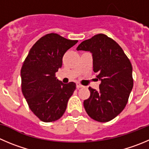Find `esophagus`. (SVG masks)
<instances>
[{
	"label": "esophagus",
	"instance_id": "esophagus-1",
	"mask_svg": "<svg viewBox=\"0 0 149 149\" xmlns=\"http://www.w3.org/2000/svg\"><path fill=\"white\" fill-rule=\"evenodd\" d=\"M76 86H77V88H80L83 87V86H82L81 84H80V83H77V85H76Z\"/></svg>",
	"mask_w": 149,
	"mask_h": 149
}]
</instances>
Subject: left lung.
<instances>
[{"mask_svg":"<svg viewBox=\"0 0 149 149\" xmlns=\"http://www.w3.org/2000/svg\"><path fill=\"white\" fill-rule=\"evenodd\" d=\"M77 50L91 52L93 72L101 81L99 91L88 88L91 95L83 102L85 110L95 121H111L124 110L132 89L131 62L119 45L102 33L83 41Z\"/></svg>","mask_w":149,"mask_h":149,"instance_id":"left-lung-1","label":"left lung"}]
</instances>
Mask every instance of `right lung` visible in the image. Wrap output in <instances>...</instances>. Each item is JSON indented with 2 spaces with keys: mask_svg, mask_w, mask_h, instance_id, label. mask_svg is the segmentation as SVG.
Masks as SVG:
<instances>
[{
  "mask_svg": "<svg viewBox=\"0 0 149 149\" xmlns=\"http://www.w3.org/2000/svg\"><path fill=\"white\" fill-rule=\"evenodd\" d=\"M77 42L48 33L33 45L23 62L22 94L31 111L44 122L57 121L63 116L75 90V83L64 84L56 78V72L62 66L65 52Z\"/></svg>",
  "mask_w": 149,
  "mask_h": 149,
  "instance_id": "obj_1",
  "label": "right lung"
}]
</instances>
